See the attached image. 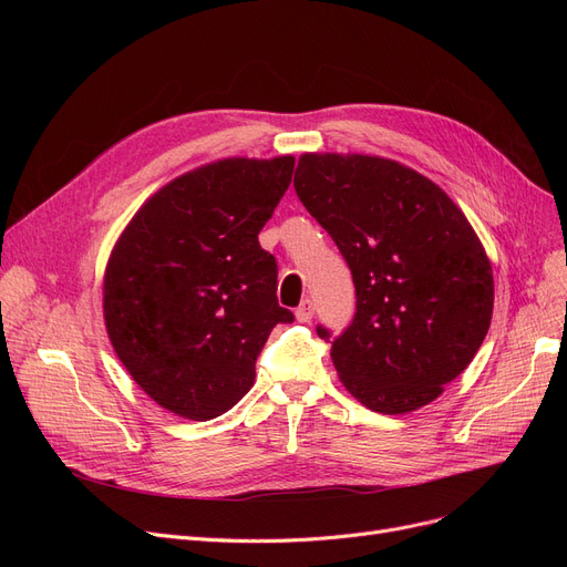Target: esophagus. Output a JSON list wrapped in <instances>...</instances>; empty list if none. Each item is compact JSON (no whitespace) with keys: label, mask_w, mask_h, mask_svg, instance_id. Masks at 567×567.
Returning a JSON list of instances; mask_svg holds the SVG:
<instances>
[{"label":"esophagus","mask_w":567,"mask_h":567,"mask_svg":"<svg viewBox=\"0 0 567 567\" xmlns=\"http://www.w3.org/2000/svg\"><path fill=\"white\" fill-rule=\"evenodd\" d=\"M315 317V303L310 301V299H306V301H301V306L299 308H296V319H299V321H310Z\"/></svg>","instance_id":"1"}]
</instances>
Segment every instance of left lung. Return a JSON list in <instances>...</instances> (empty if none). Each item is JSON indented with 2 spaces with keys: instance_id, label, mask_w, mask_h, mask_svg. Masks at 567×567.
Wrapping results in <instances>:
<instances>
[{
  "instance_id": "8db88e82",
  "label": "left lung",
  "mask_w": 567,
  "mask_h": 567,
  "mask_svg": "<svg viewBox=\"0 0 567 567\" xmlns=\"http://www.w3.org/2000/svg\"><path fill=\"white\" fill-rule=\"evenodd\" d=\"M293 188L353 278L355 315L331 349L344 389L377 413L430 404L489 331L494 278L473 227L427 176L377 156L306 154Z\"/></svg>"
}]
</instances>
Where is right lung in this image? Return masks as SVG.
Here are the masks:
<instances>
[{"instance_id":"obj_1","label":"right lung","mask_w":567,"mask_h":567,"mask_svg":"<svg viewBox=\"0 0 567 567\" xmlns=\"http://www.w3.org/2000/svg\"><path fill=\"white\" fill-rule=\"evenodd\" d=\"M293 158H227L174 178L110 255L103 315L118 361L163 409L212 421L241 400L276 323L278 261L257 234Z\"/></svg>"}]
</instances>
